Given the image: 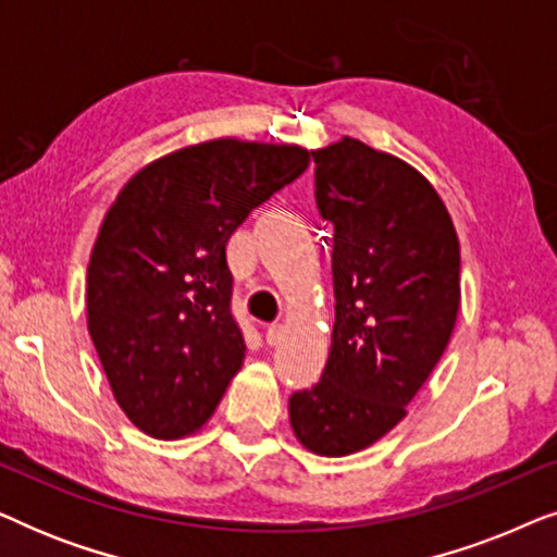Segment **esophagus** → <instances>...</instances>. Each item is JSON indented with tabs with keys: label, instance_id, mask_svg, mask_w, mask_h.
I'll return each mask as SVG.
<instances>
[{
	"label": "esophagus",
	"instance_id": "obj_1",
	"mask_svg": "<svg viewBox=\"0 0 557 557\" xmlns=\"http://www.w3.org/2000/svg\"><path fill=\"white\" fill-rule=\"evenodd\" d=\"M281 337H284V326L281 324L265 326V342H269V345H278Z\"/></svg>",
	"mask_w": 557,
	"mask_h": 557
}]
</instances>
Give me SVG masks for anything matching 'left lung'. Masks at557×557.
Wrapping results in <instances>:
<instances>
[{
    "label": "left lung",
    "instance_id": "obj_1",
    "mask_svg": "<svg viewBox=\"0 0 557 557\" xmlns=\"http://www.w3.org/2000/svg\"><path fill=\"white\" fill-rule=\"evenodd\" d=\"M311 157L337 304L322 380L288 398V418L304 448L347 456L406 418L444 355L461 304L459 235L403 159L349 136Z\"/></svg>",
    "mask_w": 557,
    "mask_h": 557
}]
</instances>
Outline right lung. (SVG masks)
Returning <instances> with one entry per match:
<instances>
[{
    "mask_svg": "<svg viewBox=\"0 0 557 557\" xmlns=\"http://www.w3.org/2000/svg\"><path fill=\"white\" fill-rule=\"evenodd\" d=\"M309 157L296 144H193L136 172L106 212L88 263V332L113 398L147 436H189L215 413L246 357L227 238Z\"/></svg>",
    "mask_w": 557,
    "mask_h": 557,
    "instance_id": "add662e5",
    "label": "right lung"
}]
</instances>
